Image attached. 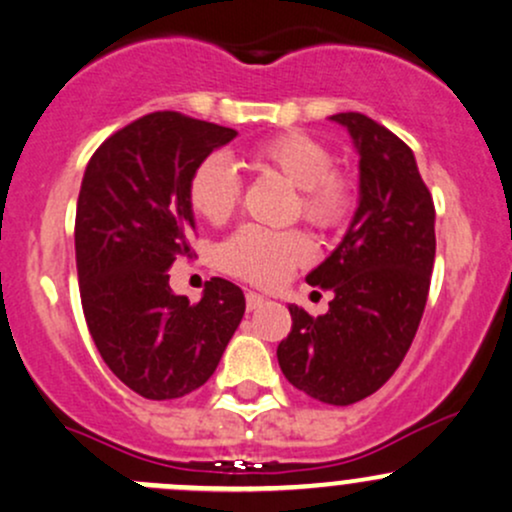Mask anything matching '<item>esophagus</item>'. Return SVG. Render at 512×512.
I'll list each match as a JSON object with an SVG mask.
<instances>
[{"mask_svg":"<svg viewBox=\"0 0 512 512\" xmlns=\"http://www.w3.org/2000/svg\"><path fill=\"white\" fill-rule=\"evenodd\" d=\"M267 299L265 296H260V294H255V291H247V296H245V303H247V311H255V308H260L262 303H265Z\"/></svg>","mask_w":512,"mask_h":512,"instance_id":"obj_1","label":"esophagus"}]
</instances>
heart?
I'll return each mask as SVG.
<instances>
[{"instance_id":"1","label":"heart","mask_w":512,"mask_h":512,"mask_svg":"<svg viewBox=\"0 0 512 512\" xmlns=\"http://www.w3.org/2000/svg\"><path fill=\"white\" fill-rule=\"evenodd\" d=\"M252 162L282 174L299 189V213L318 228L340 226L352 209V184L333 167V155L308 133H284L257 145ZM240 201V177L223 155H209L189 179V204L204 221L226 223ZM311 255L299 233L245 226L221 245L218 260L226 272L260 286H279Z\"/></svg>"}]
</instances>
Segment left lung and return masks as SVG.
<instances>
[{"label":"left lung","mask_w":512,"mask_h":512,"mask_svg":"<svg viewBox=\"0 0 512 512\" xmlns=\"http://www.w3.org/2000/svg\"><path fill=\"white\" fill-rule=\"evenodd\" d=\"M359 155V199L340 245L306 282L333 291L294 325L277 359L289 384L330 406H350L389 381L415 338L435 265V206L413 150L364 114L330 116Z\"/></svg>","instance_id":"8db88e82"}]
</instances>
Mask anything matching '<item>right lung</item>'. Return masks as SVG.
<instances>
[{"mask_svg": "<svg viewBox=\"0 0 512 512\" xmlns=\"http://www.w3.org/2000/svg\"><path fill=\"white\" fill-rule=\"evenodd\" d=\"M238 131L155 111L99 145L84 170L75 252L87 328L101 359L150 401L182 398L216 372L245 313L240 286L206 282L199 303L170 289L189 257L194 167Z\"/></svg>", "mask_w": 512, "mask_h": 512, "instance_id": "right-lung-1", "label": "right lung"}]
</instances>
